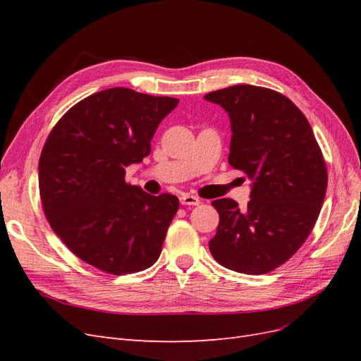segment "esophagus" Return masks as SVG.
Returning <instances> with one entry per match:
<instances>
[{"mask_svg": "<svg viewBox=\"0 0 361 361\" xmlns=\"http://www.w3.org/2000/svg\"><path fill=\"white\" fill-rule=\"evenodd\" d=\"M180 203L182 204H190V206H195V204H200V200L195 197V195L191 194H182L180 195Z\"/></svg>", "mask_w": 361, "mask_h": 361, "instance_id": "obj_1", "label": "esophagus"}]
</instances>
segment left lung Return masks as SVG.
Segmentation results:
<instances>
[{"label": "left lung", "instance_id": "left-lung-1", "mask_svg": "<svg viewBox=\"0 0 361 361\" xmlns=\"http://www.w3.org/2000/svg\"><path fill=\"white\" fill-rule=\"evenodd\" d=\"M231 118L228 164L251 180L247 209L218 199L209 241L214 259L243 274H267L285 264L310 235L326 191L325 161L309 120L289 97L238 84L204 96Z\"/></svg>", "mask_w": 361, "mask_h": 361}]
</instances>
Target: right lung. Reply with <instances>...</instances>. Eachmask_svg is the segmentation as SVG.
Segmentation results:
<instances>
[{"instance_id": "1", "label": "right lung", "mask_w": 361, "mask_h": 361, "mask_svg": "<svg viewBox=\"0 0 361 361\" xmlns=\"http://www.w3.org/2000/svg\"><path fill=\"white\" fill-rule=\"evenodd\" d=\"M178 102L114 87L75 104L52 128L39 161L43 212L85 264L123 276L158 260L179 199L150 195L125 174L150 154L158 125Z\"/></svg>"}]
</instances>
